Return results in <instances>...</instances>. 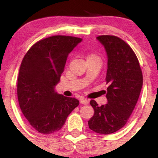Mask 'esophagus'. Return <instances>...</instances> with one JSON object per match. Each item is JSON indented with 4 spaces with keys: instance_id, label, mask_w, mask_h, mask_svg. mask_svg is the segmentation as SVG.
<instances>
[{
    "instance_id": "esophagus-1",
    "label": "esophagus",
    "mask_w": 158,
    "mask_h": 158,
    "mask_svg": "<svg viewBox=\"0 0 158 158\" xmlns=\"http://www.w3.org/2000/svg\"><path fill=\"white\" fill-rule=\"evenodd\" d=\"M80 103L81 104H84V105H88V103H89V100H88L87 99H83V98H81L80 99Z\"/></svg>"
}]
</instances>
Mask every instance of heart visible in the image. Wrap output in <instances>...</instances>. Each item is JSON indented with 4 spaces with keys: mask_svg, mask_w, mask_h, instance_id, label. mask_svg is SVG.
<instances>
[{
    "mask_svg": "<svg viewBox=\"0 0 158 158\" xmlns=\"http://www.w3.org/2000/svg\"><path fill=\"white\" fill-rule=\"evenodd\" d=\"M96 58H99V57H98L97 55H95V54H90V55L88 56V59H96Z\"/></svg>",
    "mask_w": 158,
    "mask_h": 158,
    "instance_id": "1",
    "label": "heart"
}]
</instances>
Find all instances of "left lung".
Masks as SVG:
<instances>
[{"mask_svg": "<svg viewBox=\"0 0 158 158\" xmlns=\"http://www.w3.org/2000/svg\"><path fill=\"white\" fill-rule=\"evenodd\" d=\"M97 39L104 46L108 56V103L99 106L95 100H90L94 114L88 126L94 132L109 135L128 122L139 97L143 73L137 56L123 40L114 35H99Z\"/></svg>", "mask_w": 158, "mask_h": 158, "instance_id": "1", "label": "left lung"}]
</instances>
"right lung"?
I'll return each mask as SVG.
<instances>
[{"instance_id":"right-lung-1","label":"right lung","mask_w":158,"mask_h":158,"mask_svg":"<svg viewBox=\"0 0 158 158\" xmlns=\"http://www.w3.org/2000/svg\"><path fill=\"white\" fill-rule=\"evenodd\" d=\"M81 41L66 35L46 38L32 45L21 61L17 85L19 106L29 124L39 133L59 131L79 106L78 99L59 94L55 86L69 53Z\"/></svg>"}]
</instances>
